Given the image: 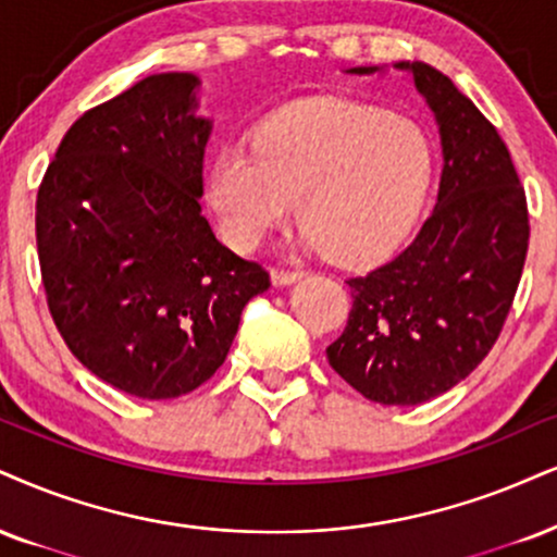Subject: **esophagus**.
I'll return each mask as SVG.
<instances>
[{
    "mask_svg": "<svg viewBox=\"0 0 557 557\" xmlns=\"http://www.w3.org/2000/svg\"><path fill=\"white\" fill-rule=\"evenodd\" d=\"M271 278L276 286H289L301 278V271H289V268H273Z\"/></svg>",
    "mask_w": 557,
    "mask_h": 557,
    "instance_id": "1",
    "label": "esophagus"
}]
</instances>
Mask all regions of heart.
<instances>
[{
  "mask_svg": "<svg viewBox=\"0 0 557 557\" xmlns=\"http://www.w3.org/2000/svg\"><path fill=\"white\" fill-rule=\"evenodd\" d=\"M434 147L421 126L359 102H305L265 119L252 147H224L206 194L230 245L252 250L299 201L305 245L367 265L421 216Z\"/></svg>",
  "mask_w": 557,
  "mask_h": 557,
  "instance_id": "obj_1",
  "label": "heart"
}]
</instances>
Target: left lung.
<instances>
[{
  "label": "left lung",
  "mask_w": 557,
  "mask_h": 557,
  "mask_svg": "<svg viewBox=\"0 0 557 557\" xmlns=\"http://www.w3.org/2000/svg\"><path fill=\"white\" fill-rule=\"evenodd\" d=\"M395 66L413 74L436 115L438 198L400 256L346 281L354 307L327 361L367 400L418 405L462 382L498 341L524 271L530 216L509 149L475 102L423 61Z\"/></svg>",
  "instance_id": "obj_1"
}]
</instances>
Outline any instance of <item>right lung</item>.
<instances>
[{
	"label": "right lung",
	"instance_id": "obj_1",
	"mask_svg": "<svg viewBox=\"0 0 557 557\" xmlns=\"http://www.w3.org/2000/svg\"><path fill=\"white\" fill-rule=\"evenodd\" d=\"M196 87V74H152L89 108L38 188L40 278L61 338L144 400L211 380L243 307L271 286L201 214L211 121L194 115Z\"/></svg>",
	"mask_w": 557,
	"mask_h": 557
}]
</instances>
